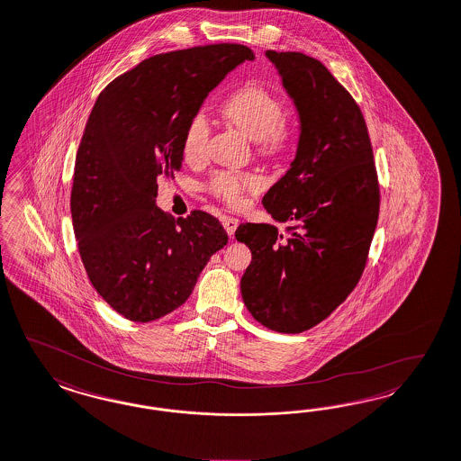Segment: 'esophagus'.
I'll use <instances>...</instances> for the list:
<instances>
[{"mask_svg": "<svg viewBox=\"0 0 461 461\" xmlns=\"http://www.w3.org/2000/svg\"><path fill=\"white\" fill-rule=\"evenodd\" d=\"M222 226H224L226 233H228L230 237H233V235H235V230L239 228V220H237V218H231V216H224V218H222Z\"/></svg>", "mask_w": 461, "mask_h": 461, "instance_id": "esophagus-1", "label": "esophagus"}]
</instances>
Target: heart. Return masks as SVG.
<instances>
[{
	"instance_id": "1",
	"label": "heart",
	"mask_w": 461,
	"mask_h": 461,
	"mask_svg": "<svg viewBox=\"0 0 461 461\" xmlns=\"http://www.w3.org/2000/svg\"><path fill=\"white\" fill-rule=\"evenodd\" d=\"M222 111L230 121L254 138L264 151H281L294 138V131L285 122V102L260 85H247L237 90L224 102ZM209 132L211 127L206 113L197 112L184 134L182 151L185 158L199 159L206 155ZM255 185L254 175L230 170L214 175L209 182L211 192L230 206H240L245 191L254 189Z\"/></svg>"
}]
</instances>
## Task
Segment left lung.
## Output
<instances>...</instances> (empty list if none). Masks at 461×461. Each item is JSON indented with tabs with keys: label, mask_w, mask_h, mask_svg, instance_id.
Listing matches in <instances>:
<instances>
[{
	"label": "left lung",
	"mask_w": 461,
	"mask_h": 461,
	"mask_svg": "<svg viewBox=\"0 0 461 461\" xmlns=\"http://www.w3.org/2000/svg\"><path fill=\"white\" fill-rule=\"evenodd\" d=\"M300 117L291 168L262 199L274 224L243 222L235 237L252 252L241 298L252 317L300 334L329 317L356 287L380 212V187L365 117L315 58L267 50Z\"/></svg>",
	"instance_id": "left-lung-1"
}]
</instances>
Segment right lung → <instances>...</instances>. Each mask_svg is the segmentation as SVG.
<instances>
[{"instance_id":"add662e5","label":"right lung","mask_w":461,"mask_h":461,"mask_svg":"<svg viewBox=\"0 0 461 461\" xmlns=\"http://www.w3.org/2000/svg\"><path fill=\"white\" fill-rule=\"evenodd\" d=\"M254 59L240 44L158 54L96 98L77 153L71 218L90 283L127 320L172 313L228 243L207 212L168 218L157 207V178L180 170L185 129L209 92Z\"/></svg>"}]
</instances>
